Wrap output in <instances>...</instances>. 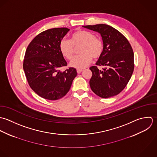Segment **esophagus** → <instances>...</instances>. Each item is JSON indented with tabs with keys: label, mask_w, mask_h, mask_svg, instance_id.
I'll list each match as a JSON object with an SVG mask.
<instances>
[{
	"label": "esophagus",
	"mask_w": 157,
	"mask_h": 157,
	"mask_svg": "<svg viewBox=\"0 0 157 157\" xmlns=\"http://www.w3.org/2000/svg\"><path fill=\"white\" fill-rule=\"evenodd\" d=\"M83 70L82 69H77V73H81Z\"/></svg>",
	"instance_id": "esophagus-1"
}]
</instances>
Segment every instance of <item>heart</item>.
Masks as SVG:
<instances>
[{"mask_svg":"<svg viewBox=\"0 0 157 157\" xmlns=\"http://www.w3.org/2000/svg\"><path fill=\"white\" fill-rule=\"evenodd\" d=\"M79 48L81 55L76 56L70 63V65L78 69L87 67L94 59L99 58L104 51L102 40L96 37L94 33L84 30H78L73 33L71 39H63L59 43V50L63 56L71 60L75 55L76 48Z\"/></svg>","mask_w":157,"mask_h":157,"instance_id":"obj_1","label":"heart"}]
</instances>
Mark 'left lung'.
Masks as SVG:
<instances>
[{
	"mask_svg": "<svg viewBox=\"0 0 157 157\" xmlns=\"http://www.w3.org/2000/svg\"><path fill=\"white\" fill-rule=\"evenodd\" d=\"M83 27L101 34L104 51L90 68L92 76L90 86L95 94L108 98L119 94L128 82L134 69L133 49L125 36L113 27L105 24L86 25ZM98 66H104L101 71Z\"/></svg>",
	"mask_w": 157,
	"mask_h": 157,
	"instance_id": "1",
	"label": "left lung"
}]
</instances>
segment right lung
<instances>
[{"mask_svg": "<svg viewBox=\"0 0 157 157\" xmlns=\"http://www.w3.org/2000/svg\"><path fill=\"white\" fill-rule=\"evenodd\" d=\"M70 29L54 28L37 35L25 52L23 68L32 90L40 97L57 100L69 91L76 70L73 67L61 71L67 65L59 50V43Z\"/></svg>", "mask_w": 157, "mask_h": 157, "instance_id": "add662e5", "label": "right lung"}]
</instances>
